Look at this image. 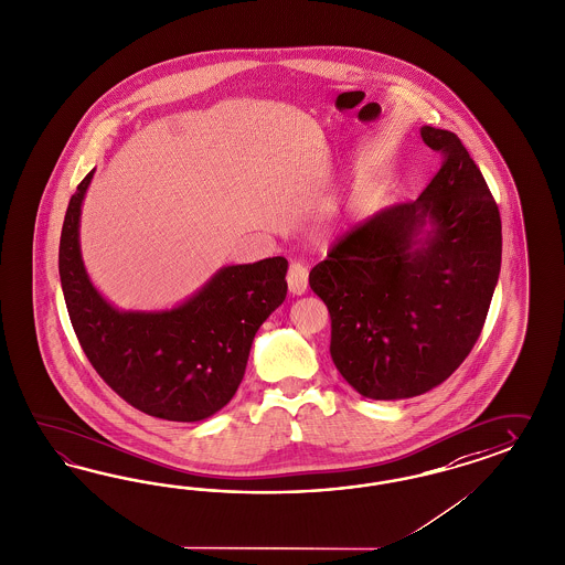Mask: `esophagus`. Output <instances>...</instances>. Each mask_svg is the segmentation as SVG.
Returning a JSON list of instances; mask_svg holds the SVG:
<instances>
[{"mask_svg": "<svg viewBox=\"0 0 565 565\" xmlns=\"http://www.w3.org/2000/svg\"><path fill=\"white\" fill-rule=\"evenodd\" d=\"M288 288L294 296H302L308 288V269L302 263H290L288 269Z\"/></svg>", "mask_w": 565, "mask_h": 565, "instance_id": "34e87169", "label": "esophagus"}]
</instances>
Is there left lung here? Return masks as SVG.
Listing matches in <instances>:
<instances>
[{"label": "left lung", "mask_w": 565, "mask_h": 565, "mask_svg": "<svg viewBox=\"0 0 565 565\" xmlns=\"http://www.w3.org/2000/svg\"><path fill=\"white\" fill-rule=\"evenodd\" d=\"M444 154L423 194L348 232L308 275L331 317V359L371 399L444 383L470 354L501 269V217L462 140L423 126Z\"/></svg>", "instance_id": "obj_1"}]
</instances>
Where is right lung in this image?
Returning a JSON list of instances; mask_svg holds the SVG:
<instances>
[{
    "label": "right lung",
    "instance_id": "add662e5",
    "mask_svg": "<svg viewBox=\"0 0 565 565\" xmlns=\"http://www.w3.org/2000/svg\"><path fill=\"white\" fill-rule=\"evenodd\" d=\"M95 170L70 199L60 279L86 359L130 406L196 423L234 397L258 327L286 300L288 260L227 265L170 310H120L93 286L81 255V206Z\"/></svg>",
    "mask_w": 565,
    "mask_h": 565
}]
</instances>
